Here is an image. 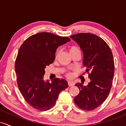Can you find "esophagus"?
<instances>
[{
  "mask_svg": "<svg viewBox=\"0 0 126 126\" xmlns=\"http://www.w3.org/2000/svg\"><path fill=\"white\" fill-rule=\"evenodd\" d=\"M68 85H69V86H74L75 85V83L73 82H72V81H69L68 82Z\"/></svg>",
  "mask_w": 126,
  "mask_h": 126,
  "instance_id": "esophagus-1",
  "label": "esophagus"
}]
</instances>
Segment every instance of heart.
Returning <instances> with one entry per match:
<instances>
[{
  "label": "heart",
  "instance_id": "1",
  "mask_svg": "<svg viewBox=\"0 0 126 126\" xmlns=\"http://www.w3.org/2000/svg\"><path fill=\"white\" fill-rule=\"evenodd\" d=\"M69 53H70V55H73L74 54H76V53H81V51H80V49L79 47H78V46H72L71 47L69 48ZM59 53H60V51H58L56 53V57H57V56H59ZM65 75H66V76L67 78H70L72 76V74L71 73H70V72H66V73H65Z\"/></svg>",
  "mask_w": 126,
  "mask_h": 126
}]
</instances>
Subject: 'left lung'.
I'll return each instance as SVG.
<instances>
[{"label": "left lung", "mask_w": 126, "mask_h": 126, "mask_svg": "<svg viewBox=\"0 0 126 126\" xmlns=\"http://www.w3.org/2000/svg\"><path fill=\"white\" fill-rule=\"evenodd\" d=\"M70 38L79 44L83 52V64L90 79L87 86L81 83L75 85L79 93L74 102L80 109L94 110L104 102L111 89L114 74L112 51L106 42L95 34L82 32Z\"/></svg>", "instance_id": "obj_1"}]
</instances>
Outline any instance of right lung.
<instances>
[{"label": "right lung", "instance_id": "obj_1", "mask_svg": "<svg viewBox=\"0 0 126 126\" xmlns=\"http://www.w3.org/2000/svg\"><path fill=\"white\" fill-rule=\"evenodd\" d=\"M67 37L50 32L30 36L20 47L15 60L17 84L27 103L39 111L50 110L56 104L59 94L68 86L63 79L55 78L45 82V68L53 63L59 46L70 41Z\"/></svg>", "mask_w": 126, "mask_h": 126}]
</instances>
